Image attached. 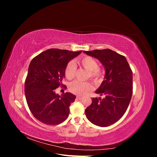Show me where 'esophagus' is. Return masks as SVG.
<instances>
[{"instance_id":"esophagus-1","label":"esophagus","mask_w":157,"mask_h":157,"mask_svg":"<svg viewBox=\"0 0 157 157\" xmlns=\"http://www.w3.org/2000/svg\"><path fill=\"white\" fill-rule=\"evenodd\" d=\"M77 98L78 99H81L82 98V96H77Z\"/></svg>"}]
</instances>
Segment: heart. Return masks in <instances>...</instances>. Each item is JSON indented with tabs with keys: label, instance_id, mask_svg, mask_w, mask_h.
<instances>
[{
	"label": "heart",
	"instance_id": "obj_1",
	"mask_svg": "<svg viewBox=\"0 0 157 157\" xmlns=\"http://www.w3.org/2000/svg\"><path fill=\"white\" fill-rule=\"evenodd\" d=\"M79 65L82 66L88 71V77L93 80H98L101 77V71L98 69V63L97 61L92 57L85 56L76 61ZM77 66L73 62L69 63L65 69V75L67 78L73 79L76 74ZM70 91L75 94L84 95L88 91L92 90L93 86L88 82H80L75 80L69 84Z\"/></svg>",
	"mask_w": 157,
	"mask_h": 157
}]
</instances>
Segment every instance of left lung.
<instances>
[{
    "instance_id": "1",
    "label": "left lung",
    "mask_w": 157,
    "mask_h": 157,
    "mask_svg": "<svg viewBox=\"0 0 157 157\" xmlns=\"http://www.w3.org/2000/svg\"><path fill=\"white\" fill-rule=\"evenodd\" d=\"M98 59L105 68V77L96 94L104 98H93L91 105L85 109L92 124L106 127L124 115L132 95V71L124 56L110 49L84 51Z\"/></svg>"
}]
</instances>
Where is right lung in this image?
Masks as SVG:
<instances>
[{
    "label": "right lung",
    "instance_id": "obj_1",
    "mask_svg": "<svg viewBox=\"0 0 157 157\" xmlns=\"http://www.w3.org/2000/svg\"><path fill=\"white\" fill-rule=\"evenodd\" d=\"M81 52L49 49L31 61L25 94L28 107L38 121L45 124L57 125L67 119L69 106L76 96L69 92L59 96L56 89L62 85L66 66Z\"/></svg>",
    "mask_w": 157,
    "mask_h": 157
}]
</instances>
